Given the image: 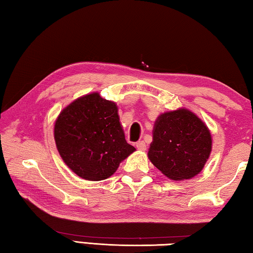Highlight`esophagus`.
Here are the masks:
<instances>
[{
  "instance_id": "esophagus-1",
  "label": "esophagus",
  "mask_w": 253,
  "mask_h": 253,
  "mask_svg": "<svg viewBox=\"0 0 253 253\" xmlns=\"http://www.w3.org/2000/svg\"><path fill=\"white\" fill-rule=\"evenodd\" d=\"M136 147L138 151H145V149H146V144H145L143 140H140V142L136 143Z\"/></svg>"
}]
</instances>
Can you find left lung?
<instances>
[{"label":"left lung","mask_w":253,"mask_h":253,"mask_svg":"<svg viewBox=\"0 0 253 253\" xmlns=\"http://www.w3.org/2000/svg\"><path fill=\"white\" fill-rule=\"evenodd\" d=\"M211 151L208 126L193 111L179 108L157 117L147 155L166 177L184 181L203 169Z\"/></svg>","instance_id":"left-lung-1"}]
</instances>
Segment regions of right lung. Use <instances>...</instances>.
Listing matches in <instances>:
<instances>
[{"label": "right lung", "instance_id": "obj_1", "mask_svg": "<svg viewBox=\"0 0 253 253\" xmlns=\"http://www.w3.org/2000/svg\"><path fill=\"white\" fill-rule=\"evenodd\" d=\"M54 140L65 164L87 181L108 178L136 151L126 142L116 102L98 92L62 109L54 123Z\"/></svg>", "mask_w": 253, "mask_h": 253}]
</instances>
